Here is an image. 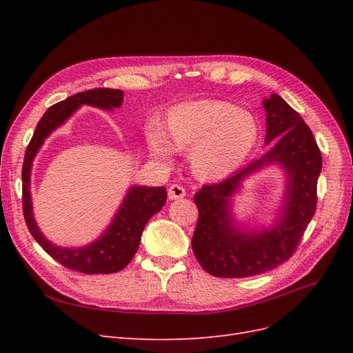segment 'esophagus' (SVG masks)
Masks as SVG:
<instances>
[{
  "label": "esophagus",
  "mask_w": 353,
  "mask_h": 353,
  "mask_svg": "<svg viewBox=\"0 0 353 353\" xmlns=\"http://www.w3.org/2000/svg\"><path fill=\"white\" fill-rule=\"evenodd\" d=\"M168 196H169L170 200H176V199L184 197L185 196V188L183 185H179V184L170 185L169 190H168Z\"/></svg>",
  "instance_id": "obj_1"
}]
</instances>
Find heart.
Returning <instances> with one entry per match:
<instances>
[{
	"mask_svg": "<svg viewBox=\"0 0 353 353\" xmlns=\"http://www.w3.org/2000/svg\"><path fill=\"white\" fill-rule=\"evenodd\" d=\"M256 117L222 100H200L178 105L166 119V135L148 128V144L159 157L190 148V162L201 178H222L239 169L259 141ZM168 137L171 143L165 140Z\"/></svg>",
	"mask_w": 353,
	"mask_h": 353,
	"instance_id": "b5f03b06",
	"label": "heart"
}]
</instances>
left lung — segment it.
<instances>
[{
    "label": "left lung",
    "mask_w": 353,
    "mask_h": 353,
    "mask_svg": "<svg viewBox=\"0 0 353 353\" xmlns=\"http://www.w3.org/2000/svg\"><path fill=\"white\" fill-rule=\"evenodd\" d=\"M263 108L265 143L279 138L276 144L261 159L227 179L203 185L194 194L199 219L191 245L201 268L219 279L259 275L290 259L316 209L323 156L312 131L280 95L272 94L263 101ZM272 161L283 164L289 175L282 219L270 230L240 233L230 219L229 197L244 176Z\"/></svg>",
    "instance_id": "obj_1"
}]
</instances>
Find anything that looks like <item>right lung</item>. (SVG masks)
I'll return each mask as SVG.
<instances>
[{
	"instance_id": "obj_1",
	"label": "right lung",
	"mask_w": 353,
	"mask_h": 353,
	"mask_svg": "<svg viewBox=\"0 0 353 353\" xmlns=\"http://www.w3.org/2000/svg\"><path fill=\"white\" fill-rule=\"evenodd\" d=\"M122 101V90L95 88L78 92L66 100L52 104L38 122L25 153L22 168V201L28 230L52 259H56L68 270L82 274H113L123 270L138 250L145 223L165 206L166 190L165 187H132L119 212L116 213L112 225L103 234L101 239L79 249L57 248L42 236L32 215L29 193L32 160L50 132L65 122L81 104L112 110L121 108Z\"/></svg>"
}]
</instances>
